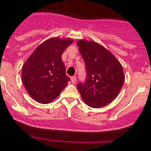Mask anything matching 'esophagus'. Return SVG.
I'll list each match as a JSON object with an SVG mask.
<instances>
[{"mask_svg": "<svg viewBox=\"0 0 151 151\" xmlns=\"http://www.w3.org/2000/svg\"><path fill=\"white\" fill-rule=\"evenodd\" d=\"M71 81L73 84H75L76 82V76H73L71 77Z\"/></svg>", "mask_w": 151, "mask_h": 151, "instance_id": "34e87169", "label": "esophagus"}]
</instances>
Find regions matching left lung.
<instances>
[{
  "mask_svg": "<svg viewBox=\"0 0 151 151\" xmlns=\"http://www.w3.org/2000/svg\"><path fill=\"white\" fill-rule=\"evenodd\" d=\"M79 51L85 64L86 78L77 88L85 103L93 108L110 104L125 80L122 66L114 56L94 41H79Z\"/></svg>",
  "mask_w": 151,
  "mask_h": 151,
  "instance_id": "obj_1",
  "label": "left lung"
}]
</instances>
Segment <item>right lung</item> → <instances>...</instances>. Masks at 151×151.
Returning a JSON list of instances; mask_svg holds the SVG:
<instances>
[{"mask_svg": "<svg viewBox=\"0 0 151 151\" xmlns=\"http://www.w3.org/2000/svg\"><path fill=\"white\" fill-rule=\"evenodd\" d=\"M72 42L71 39L50 38L41 44L25 63L22 82L29 95L36 101L41 104L51 102L70 81L61 57Z\"/></svg>", "mask_w": 151, "mask_h": 151, "instance_id": "add662e5", "label": "right lung"}]
</instances>
